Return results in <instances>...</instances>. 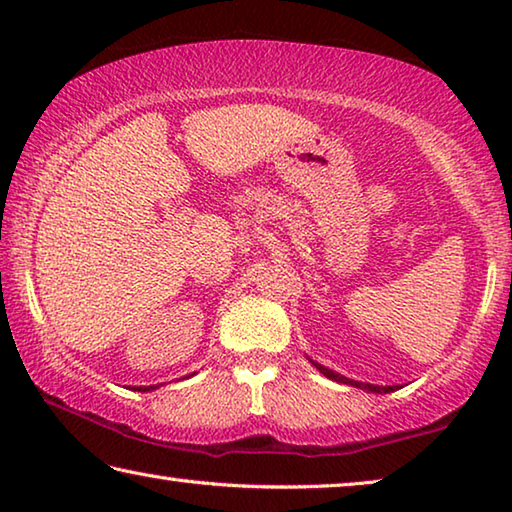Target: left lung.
<instances>
[{"mask_svg": "<svg viewBox=\"0 0 512 512\" xmlns=\"http://www.w3.org/2000/svg\"><path fill=\"white\" fill-rule=\"evenodd\" d=\"M311 363H314V366H316L320 372H323V375H325L327 379L341 381V384H350V386H354V388H363V391H370V393H393V391H397V386H375V384H363V381L348 379V377L339 375V372H334V370H329V368H325V366H320V363H316V361H311Z\"/></svg>", "mask_w": 512, "mask_h": 512, "instance_id": "obj_1", "label": "left lung"}]
</instances>
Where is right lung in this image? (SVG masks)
Wrapping results in <instances>:
<instances>
[{
	"mask_svg": "<svg viewBox=\"0 0 512 512\" xmlns=\"http://www.w3.org/2000/svg\"><path fill=\"white\" fill-rule=\"evenodd\" d=\"M155 388H158V386H137V388H135V391H140V393H146V391H155Z\"/></svg>",
	"mask_w": 512,
	"mask_h": 512,
	"instance_id": "right-lung-1",
	"label": "right lung"
}]
</instances>
